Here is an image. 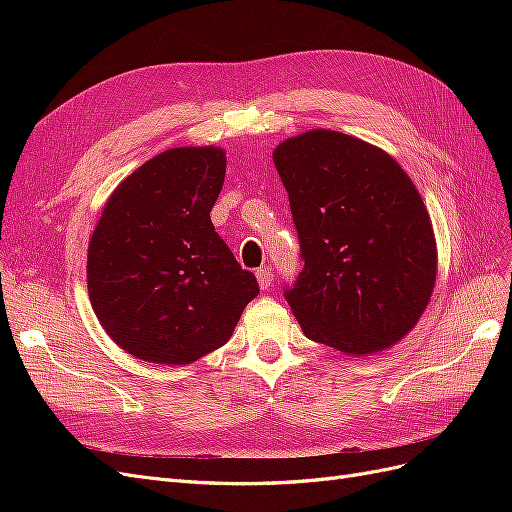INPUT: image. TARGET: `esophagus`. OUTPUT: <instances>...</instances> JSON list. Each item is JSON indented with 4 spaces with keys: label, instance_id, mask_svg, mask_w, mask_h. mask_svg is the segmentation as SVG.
<instances>
[{
    "label": "esophagus",
    "instance_id": "1",
    "mask_svg": "<svg viewBox=\"0 0 512 512\" xmlns=\"http://www.w3.org/2000/svg\"><path fill=\"white\" fill-rule=\"evenodd\" d=\"M256 280L260 290H269V286L273 284V273L269 269H258L256 271Z\"/></svg>",
    "mask_w": 512,
    "mask_h": 512
}]
</instances>
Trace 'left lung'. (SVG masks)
I'll return each instance as SVG.
<instances>
[{
  "label": "left lung",
  "mask_w": 512,
  "mask_h": 512,
  "mask_svg": "<svg viewBox=\"0 0 512 512\" xmlns=\"http://www.w3.org/2000/svg\"><path fill=\"white\" fill-rule=\"evenodd\" d=\"M305 262L286 301L305 337L344 354L404 339L436 286L427 207L384 149L335 130L290 136L273 151Z\"/></svg>",
  "instance_id": "8db88e82"
}]
</instances>
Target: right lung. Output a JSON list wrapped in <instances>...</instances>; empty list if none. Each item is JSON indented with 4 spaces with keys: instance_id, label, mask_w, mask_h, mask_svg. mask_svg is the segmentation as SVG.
Returning a JSON list of instances; mask_svg holds the SVG:
<instances>
[{
    "instance_id": "add662e5",
    "label": "right lung",
    "mask_w": 512,
    "mask_h": 512,
    "mask_svg": "<svg viewBox=\"0 0 512 512\" xmlns=\"http://www.w3.org/2000/svg\"><path fill=\"white\" fill-rule=\"evenodd\" d=\"M222 147H175L138 166L108 196L89 239L87 290L113 342L136 359L188 365L224 346L258 297L215 232Z\"/></svg>"
}]
</instances>
